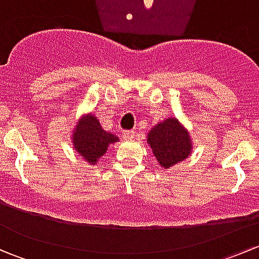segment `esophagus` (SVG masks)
I'll return each instance as SVG.
<instances>
[{
    "label": "esophagus",
    "mask_w": 259,
    "mask_h": 259,
    "mask_svg": "<svg viewBox=\"0 0 259 259\" xmlns=\"http://www.w3.org/2000/svg\"><path fill=\"white\" fill-rule=\"evenodd\" d=\"M122 138H124L125 140L134 139L135 132H134V130H124V132H122Z\"/></svg>",
    "instance_id": "esophagus-1"
}]
</instances>
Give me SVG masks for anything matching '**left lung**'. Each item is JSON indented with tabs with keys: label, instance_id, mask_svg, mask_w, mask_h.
Instances as JSON below:
<instances>
[{
	"label": "left lung",
	"instance_id": "8db88e82",
	"mask_svg": "<svg viewBox=\"0 0 259 259\" xmlns=\"http://www.w3.org/2000/svg\"><path fill=\"white\" fill-rule=\"evenodd\" d=\"M149 146L159 165L169 169L192 154V139L188 130L176 117H168L158 122L148 133Z\"/></svg>",
	"mask_w": 259,
	"mask_h": 259
}]
</instances>
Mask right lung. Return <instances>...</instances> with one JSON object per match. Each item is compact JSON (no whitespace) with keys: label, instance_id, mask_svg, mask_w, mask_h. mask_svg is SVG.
Listing matches in <instances>:
<instances>
[{"label":"right lung","instance_id":"obj_1","mask_svg":"<svg viewBox=\"0 0 259 259\" xmlns=\"http://www.w3.org/2000/svg\"><path fill=\"white\" fill-rule=\"evenodd\" d=\"M72 146L88 163L98 164L109 145L119 142V138L101 127L93 114L83 115L72 132Z\"/></svg>","mask_w":259,"mask_h":259}]
</instances>
